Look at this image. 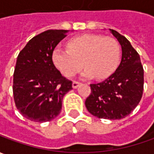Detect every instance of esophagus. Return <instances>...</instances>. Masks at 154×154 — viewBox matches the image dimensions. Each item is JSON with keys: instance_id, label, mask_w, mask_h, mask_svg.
Instances as JSON below:
<instances>
[{"instance_id": "esophagus-1", "label": "esophagus", "mask_w": 154, "mask_h": 154, "mask_svg": "<svg viewBox=\"0 0 154 154\" xmlns=\"http://www.w3.org/2000/svg\"><path fill=\"white\" fill-rule=\"evenodd\" d=\"M79 84H80V82H77V81H73V82H72V88H77Z\"/></svg>"}]
</instances>
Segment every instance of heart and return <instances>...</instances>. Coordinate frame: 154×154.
Instances as JSON below:
<instances>
[{
  "label": "heart",
  "mask_w": 154,
  "mask_h": 154,
  "mask_svg": "<svg viewBox=\"0 0 154 154\" xmlns=\"http://www.w3.org/2000/svg\"><path fill=\"white\" fill-rule=\"evenodd\" d=\"M68 48H56L53 61L57 69L67 77L86 67L82 77L103 79L111 76L119 66L121 49L118 41L102 35L84 34L68 42Z\"/></svg>",
  "instance_id": "b5f03b06"
}]
</instances>
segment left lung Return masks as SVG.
Returning a JSON list of instances; mask_svg holds the SVG:
<instances>
[{"label":"left lung","instance_id":"left-lung-1","mask_svg":"<svg viewBox=\"0 0 154 154\" xmlns=\"http://www.w3.org/2000/svg\"><path fill=\"white\" fill-rule=\"evenodd\" d=\"M122 48L116 72L105 81L90 84L91 94L85 100L88 111L99 119H124L137 106L142 97L144 71L139 54L118 31L110 29Z\"/></svg>","mask_w":154,"mask_h":154}]
</instances>
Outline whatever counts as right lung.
Returning <instances> with one entry per match:
<instances>
[{
	"instance_id": "add662e5",
	"label": "right lung",
	"mask_w": 154,
	"mask_h": 154,
	"mask_svg": "<svg viewBox=\"0 0 154 154\" xmlns=\"http://www.w3.org/2000/svg\"><path fill=\"white\" fill-rule=\"evenodd\" d=\"M68 30L48 29L34 36L20 51L14 73V102L25 119L43 123L60 114L62 100L72 89L53 62V52Z\"/></svg>"
}]
</instances>
